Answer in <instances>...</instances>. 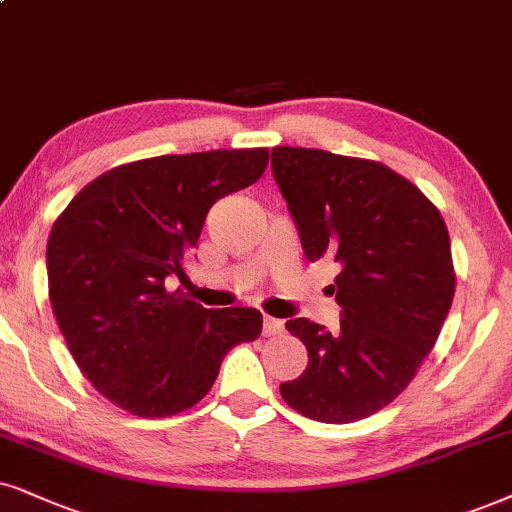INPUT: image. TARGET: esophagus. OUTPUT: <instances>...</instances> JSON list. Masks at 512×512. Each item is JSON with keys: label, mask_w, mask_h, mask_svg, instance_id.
Instances as JSON below:
<instances>
[{"label": "esophagus", "mask_w": 512, "mask_h": 512, "mask_svg": "<svg viewBox=\"0 0 512 512\" xmlns=\"http://www.w3.org/2000/svg\"><path fill=\"white\" fill-rule=\"evenodd\" d=\"M283 331V321L281 319H274V316H264L262 321V333L264 335H276Z\"/></svg>", "instance_id": "obj_1"}]
</instances>
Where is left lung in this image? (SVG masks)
<instances>
[{
  "label": "left lung",
  "mask_w": 512,
  "mask_h": 512,
  "mask_svg": "<svg viewBox=\"0 0 512 512\" xmlns=\"http://www.w3.org/2000/svg\"><path fill=\"white\" fill-rule=\"evenodd\" d=\"M271 172L309 262L333 257L340 331L290 319L307 347L288 406L319 423L373 416L411 383L435 347L456 276L442 215L390 167L319 148L276 146Z\"/></svg>",
  "instance_id": "8db88e82"
}]
</instances>
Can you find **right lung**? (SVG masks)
<instances>
[{
	"mask_svg": "<svg viewBox=\"0 0 512 512\" xmlns=\"http://www.w3.org/2000/svg\"><path fill=\"white\" fill-rule=\"evenodd\" d=\"M267 160V148L139 160L84 186L56 219L47 276L58 328L84 378L120 409H191L226 352L260 335L257 309H205L165 281L186 276L212 203L255 184Z\"/></svg>",
	"mask_w": 512,
	"mask_h": 512,
	"instance_id": "1",
	"label": "right lung"
}]
</instances>
